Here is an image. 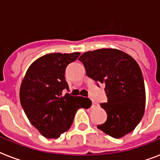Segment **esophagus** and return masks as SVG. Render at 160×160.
I'll return each mask as SVG.
<instances>
[{
	"instance_id": "1",
	"label": "esophagus",
	"mask_w": 160,
	"mask_h": 160,
	"mask_svg": "<svg viewBox=\"0 0 160 160\" xmlns=\"http://www.w3.org/2000/svg\"><path fill=\"white\" fill-rule=\"evenodd\" d=\"M95 106V103L94 102V100H92V106H91V107H92V108H94Z\"/></svg>"
}]
</instances>
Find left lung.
<instances>
[{"label":"left lung","mask_w":160,"mask_h":160,"mask_svg":"<svg viewBox=\"0 0 160 160\" xmlns=\"http://www.w3.org/2000/svg\"><path fill=\"white\" fill-rule=\"evenodd\" d=\"M79 60L89 77L105 85L108 101L100 106L106 111L107 119L98 129L115 139L133 131L145 109L144 78L136 60L112 48L87 51Z\"/></svg>","instance_id":"1"}]
</instances>
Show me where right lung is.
Returning a JSON list of instances; mask_svg holds the SVG:
<instances>
[{"mask_svg":"<svg viewBox=\"0 0 160 160\" xmlns=\"http://www.w3.org/2000/svg\"><path fill=\"white\" fill-rule=\"evenodd\" d=\"M80 55L73 52L43 55L30 65L22 80L21 106L29 121L47 139L59 138L70 128L77 109L91 106L88 98L62 94L63 90H69L65 68Z\"/></svg>","mask_w":160,"mask_h":160,"instance_id":"add662e5","label":"right lung"}]
</instances>
